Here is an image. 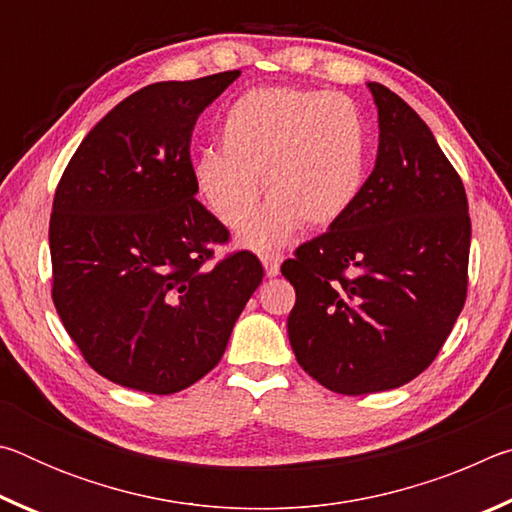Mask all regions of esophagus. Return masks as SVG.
I'll return each mask as SVG.
<instances>
[{
    "mask_svg": "<svg viewBox=\"0 0 512 512\" xmlns=\"http://www.w3.org/2000/svg\"><path fill=\"white\" fill-rule=\"evenodd\" d=\"M280 262H282V257L277 255V253L262 255V264H264V271H266L268 277H273V275L280 273Z\"/></svg>",
    "mask_w": 512,
    "mask_h": 512,
    "instance_id": "34e87169",
    "label": "esophagus"
}]
</instances>
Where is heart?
I'll return each mask as SVG.
<instances>
[{"label":"heart","instance_id":"obj_1","mask_svg":"<svg viewBox=\"0 0 512 512\" xmlns=\"http://www.w3.org/2000/svg\"><path fill=\"white\" fill-rule=\"evenodd\" d=\"M221 144L198 151L194 183L216 219L237 230L255 212L262 178L271 203L241 235L248 248L280 246L300 223L327 228L361 192L366 126L343 94L250 90L225 110Z\"/></svg>","mask_w":512,"mask_h":512}]
</instances>
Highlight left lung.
I'll list each match as a JSON object with an SVG mask.
<instances>
[{
	"label": "left lung",
	"mask_w": 512,
	"mask_h": 512,
	"mask_svg": "<svg viewBox=\"0 0 512 512\" xmlns=\"http://www.w3.org/2000/svg\"><path fill=\"white\" fill-rule=\"evenodd\" d=\"M375 169L357 201L282 264L302 370L341 395L391 391L438 357L467 298L472 223L458 171L409 103L368 83Z\"/></svg>",
	"instance_id": "8db88e82"
}]
</instances>
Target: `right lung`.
I'll use <instances>...</instances> for the list:
<instances>
[{
    "instance_id": "add662e5",
    "label": "right lung",
    "mask_w": 512,
    "mask_h": 512,
    "mask_svg": "<svg viewBox=\"0 0 512 512\" xmlns=\"http://www.w3.org/2000/svg\"><path fill=\"white\" fill-rule=\"evenodd\" d=\"M241 72L162 81L117 103L60 176L49 221L51 300L83 359L142 393L192 386L221 361L264 277L196 201V119Z\"/></svg>"
}]
</instances>
